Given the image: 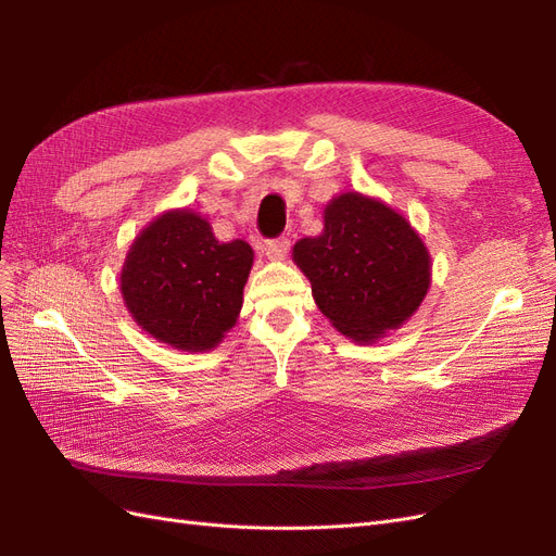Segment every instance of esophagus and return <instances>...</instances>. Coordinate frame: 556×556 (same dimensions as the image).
<instances>
[{
  "label": "esophagus",
  "mask_w": 556,
  "mask_h": 556,
  "mask_svg": "<svg viewBox=\"0 0 556 556\" xmlns=\"http://www.w3.org/2000/svg\"><path fill=\"white\" fill-rule=\"evenodd\" d=\"M288 252H290V241L288 239H274V241L264 243V255L268 260L280 262V260L288 257Z\"/></svg>",
  "instance_id": "34e87169"
}]
</instances>
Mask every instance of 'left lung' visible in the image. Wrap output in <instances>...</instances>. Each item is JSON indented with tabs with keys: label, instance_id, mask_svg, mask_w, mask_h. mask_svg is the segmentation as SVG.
I'll use <instances>...</instances> for the list:
<instances>
[{
	"label": "left lung",
	"instance_id": "1",
	"mask_svg": "<svg viewBox=\"0 0 556 556\" xmlns=\"http://www.w3.org/2000/svg\"><path fill=\"white\" fill-rule=\"evenodd\" d=\"M317 308L362 345L408 323L431 285V255L415 227L384 201L343 192L325 206L319 237L294 243Z\"/></svg>",
	"mask_w": 556,
	"mask_h": 556
}]
</instances>
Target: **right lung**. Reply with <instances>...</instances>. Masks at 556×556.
<instances>
[{"label": "right lung", "instance_id": "add662e5", "mask_svg": "<svg viewBox=\"0 0 556 556\" xmlns=\"http://www.w3.org/2000/svg\"><path fill=\"white\" fill-rule=\"evenodd\" d=\"M252 260L245 241L220 243L204 215L172 208L129 245L121 294L134 323L155 341L206 352L237 325Z\"/></svg>", "mask_w": 556, "mask_h": 556}]
</instances>
